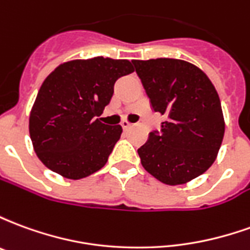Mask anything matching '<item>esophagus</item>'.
I'll return each mask as SVG.
<instances>
[{
	"label": "esophagus",
	"instance_id": "34e87169",
	"mask_svg": "<svg viewBox=\"0 0 250 250\" xmlns=\"http://www.w3.org/2000/svg\"><path fill=\"white\" fill-rule=\"evenodd\" d=\"M120 125H122V127H123L125 130H128V128H131V127H132V125H131L130 122H127V120H123Z\"/></svg>",
	"mask_w": 250,
	"mask_h": 250
}]
</instances>
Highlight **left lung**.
<instances>
[{
	"label": "left lung",
	"instance_id": "1",
	"mask_svg": "<svg viewBox=\"0 0 250 250\" xmlns=\"http://www.w3.org/2000/svg\"><path fill=\"white\" fill-rule=\"evenodd\" d=\"M152 111L166 116L138 148L142 166L166 185L204 174L218 154L225 123L218 93L199 68L177 59L132 60Z\"/></svg>",
	"mask_w": 250,
	"mask_h": 250
}]
</instances>
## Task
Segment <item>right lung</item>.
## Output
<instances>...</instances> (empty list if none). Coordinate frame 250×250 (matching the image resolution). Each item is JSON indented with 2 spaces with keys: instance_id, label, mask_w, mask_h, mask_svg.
Returning <instances> with one entry per match:
<instances>
[{
  "instance_id": "obj_1",
  "label": "right lung",
  "mask_w": 250,
  "mask_h": 250,
  "mask_svg": "<svg viewBox=\"0 0 250 250\" xmlns=\"http://www.w3.org/2000/svg\"><path fill=\"white\" fill-rule=\"evenodd\" d=\"M131 72L128 60L93 57L64 62L46 77L29 118L30 139L46 167L80 179L107 163L122 127L104 125L98 116L116 80Z\"/></svg>"
}]
</instances>
